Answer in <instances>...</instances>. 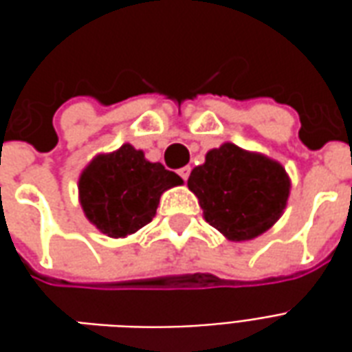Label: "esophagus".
<instances>
[{
	"label": "esophagus",
	"mask_w": 352,
	"mask_h": 352,
	"mask_svg": "<svg viewBox=\"0 0 352 352\" xmlns=\"http://www.w3.org/2000/svg\"><path fill=\"white\" fill-rule=\"evenodd\" d=\"M179 175H181V179H183V181H186V179H188V175H190V168H188V166L181 168L179 169Z\"/></svg>",
	"instance_id": "1"
}]
</instances>
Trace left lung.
<instances>
[{"instance_id": "8db88e82", "label": "left lung", "mask_w": 352, "mask_h": 352, "mask_svg": "<svg viewBox=\"0 0 352 352\" xmlns=\"http://www.w3.org/2000/svg\"><path fill=\"white\" fill-rule=\"evenodd\" d=\"M188 188L213 228L230 241H249L267 232L285 213L290 177L265 154L222 143L192 169Z\"/></svg>"}]
</instances>
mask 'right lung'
Wrapping results in <instances>:
<instances>
[{
    "instance_id": "obj_1",
    "label": "right lung",
    "mask_w": 352,
    "mask_h": 352,
    "mask_svg": "<svg viewBox=\"0 0 352 352\" xmlns=\"http://www.w3.org/2000/svg\"><path fill=\"white\" fill-rule=\"evenodd\" d=\"M183 184L160 162L124 143L113 153L96 154L79 177V201L85 217L101 234L126 237L153 221L160 196Z\"/></svg>"
}]
</instances>
